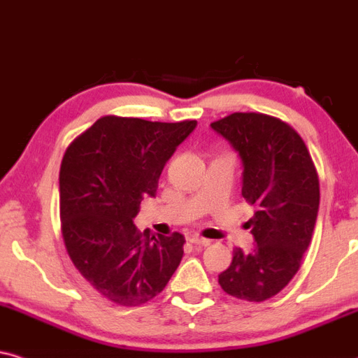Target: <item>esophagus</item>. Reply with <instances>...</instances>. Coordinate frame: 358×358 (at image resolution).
Instances as JSON below:
<instances>
[{
  "instance_id": "34e87169",
  "label": "esophagus",
  "mask_w": 358,
  "mask_h": 358,
  "mask_svg": "<svg viewBox=\"0 0 358 358\" xmlns=\"http://www.w3.org/2000/svg\"><path fill=\"white\" fill-rule=\"evenodd\" d=\"M189 243L192 244H194V246H201V248H205V246H210V239H205V238H200V236H193V238H189Z\"/></svg>"
}]
</instances>
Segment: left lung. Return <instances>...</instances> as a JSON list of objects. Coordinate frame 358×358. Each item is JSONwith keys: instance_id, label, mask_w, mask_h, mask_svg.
I'll list each match as a JSON object with an SVG mask.
<instances>
[{"instance_id": "1", "label": "left lung", "mask_w": 358, "mask_h": 358, "mask_svg": "<svg viewBox=\"0 0 358 358\" xmlns=\"http://www.w3.org/2000/svg\"><path fill=\"white\" fill-rule=\"evenodd\" d=\"M211 129L238 152L243 196L256 206L248 221L256 246L234 248L221 289L250 302L268 301L301 268L319 211V176L301 135L275 117L234 112Z\"/></svg>"}]
</instances>
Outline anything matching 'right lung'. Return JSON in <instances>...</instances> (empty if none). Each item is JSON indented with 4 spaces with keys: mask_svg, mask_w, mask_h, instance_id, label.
<instances>
[{
    "mask_svg": "<svg viewBox=\"0 0 358 358\" xmlns=\"http://www.w3.org/2000/svg\"><path fill=\"white\" fill-rule=\"evenodd\" d=\"M196 120L176 124L107 115L67 147L59 171L66 250L85 280L117 306L164 291L183 257V234L138 231L134 218Z\"/></svg>",
    "mask_w": 358,
    "mask_h": 358,
    "instance_id": "add662e5",
    "label": "right lung"
}]
</instances>
